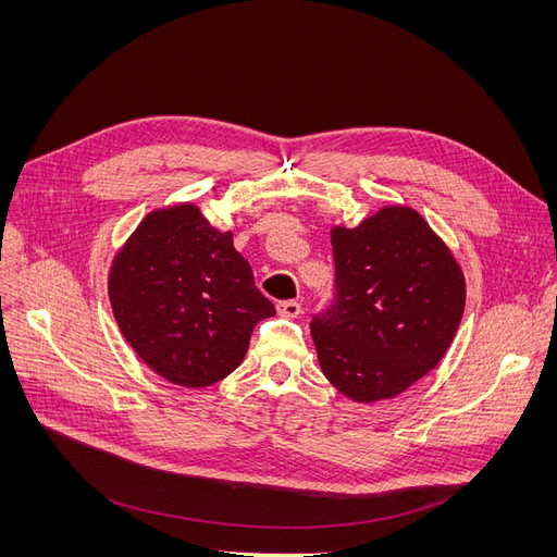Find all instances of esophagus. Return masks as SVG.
I'll use <instances>...</instances> for the list:
<instances>
[{
	"mask_svg": "<svg viewBox=\"0 0 557 557\" xmlns=\"http://www.w3.org/2000/svg\"><path fill=\"white\" fill-rule=\"evenodd\" d=\"M277 311L284 318H298L302 313V305L298 300H282L277 302Z\"/></svg>",
	"mask_w": 557,
	"mask_h": 557,
	"instance_id": "obj_1",
	"label": "esophagus"
}]
</instances>
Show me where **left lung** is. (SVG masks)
Listing matches in <instances>:
<instances>
[{
	"label": "left lung",
	"mask_w": 557,
	"mask_h": 557,
	"mask_svg": "<svg viewBox=\"0 0 557 557\" xmlns=\"http://www.w3.org/2000/svg\"><path fill=\"white\" fill-rule=\"evenodd\" d=\"M336 290L313 313L320 368L349 399H388L445 357L465 309L447 246L408 208H384L355 230L334 227Z\"/></svg>",
	"instance_id": "1"
}]
</instances>
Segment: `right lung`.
<instances>
[{"label":"right lung","mask_w":557,"mask_h":557,"mask_svg":"<svg viewBox=\"0 0 557 557\" xmlns=\"http://www.w3.org/2000/svg\"><path fill=\"white\" fill-rule=\"evenodd\" d=\"M110 302L135 352L171 384L205 388L237 368L275 315L250 263L194 205L146 216L110 273Z\"/></svg>","instance_id":"add662e5"}]
</instances>
